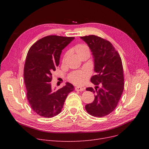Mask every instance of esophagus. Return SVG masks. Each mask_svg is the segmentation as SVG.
<instances>
[{
    "instance_id": "obj_1",
    "label": "esophagus",
    "mask_w": 149,
    "mask_h": 149,
    "mask_svg": "<svg viewBox=\"0 0 149 149\" xmlns=\"http://www.w3.org/2000/svg\"><path fill=\"white\" fill-rule=\"evenodd\" d=\"M75 89L77 91H83L85 89H84V88H82V87H80V86H77V87H75Z\"/></svg>"
}]
</instances>
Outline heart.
<instances>
[{
	"label": "heart",
	"instance_id": "b5f03b06",
	"mask_svg": "<svg viewBox=\"0 0 149 149\" xmlns=\"http://www.w3.org/2000/svg\"><path fill=\"white\" fill-rule=\"evenodd\" d=\"M75 51L79 55L83 51L89 49L88 47L84 45H78L75 47ZM89 77V72L87 70H79L70 74L69 80L75 84H83L86 81Z\"/></svg>",
	"mask_w": 149,
	"mask_h": 149
}]
</instances>
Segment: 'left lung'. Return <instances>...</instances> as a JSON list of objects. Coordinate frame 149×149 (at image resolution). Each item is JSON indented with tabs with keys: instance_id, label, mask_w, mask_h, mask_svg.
Masks as SVG:
<instances>
[{
	"instance_id": "1",
	"label": "left lung",
	"mask_w": 149,
	"mask_h": 149,
	"mask_svg": "<svg viewBox=\"0 0 149 149\" xmlns=\"http://www.w3.org/2000/svg\"><path fill=\"white\" fill-rule=\"evenodd\" d=\"M87 43L94 61V71L91 82L101 88L86 91L95 93L92 103L85 106L87 112L102 117L111 113L117 106L124 90L123 67L121 58L112 43L100 37L91 35L80 37Z\"/></svg>"
}]
</instances>
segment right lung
<instances>
[{
  "instance_id": "right-lung-1",
  "label": "right lung",
  "mask_w": 149,
  "mask_h": 149,
  "mask_svg": "<svg viewBox=\"0 0 149 149\" xmlns=\"http://www.w3.org/2000/svg\"><path fill=\"white\" fill-rule=\"evenodd\" d=\"M74 39L72 37L46 36L29 48L24 67L26 96L33 110L37 115L51 118L60 113L74 86L66 83L57 91L52 89V72L60 63V55Z\"/></svg>"
}]
</instances>
